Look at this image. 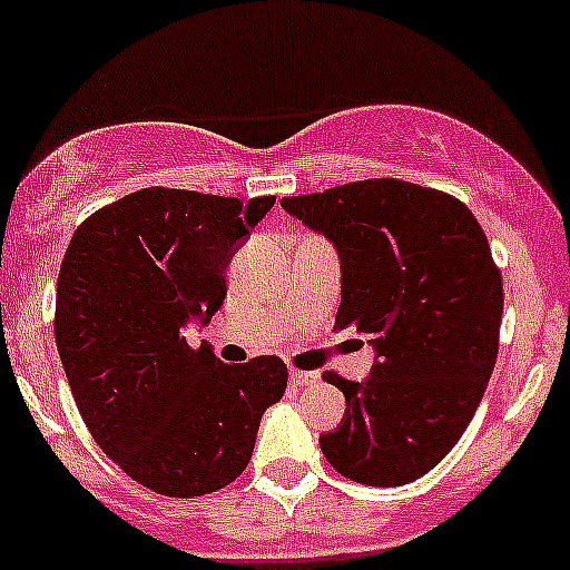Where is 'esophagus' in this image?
I'll return each instance as SVG.
<instances>
[{
	"instance_id": "1",
	"label": "esophagus",
	"mask_w": 570,
	"mask_h": 570,
	"mask_svg": "<svg viewBox=\"0 0 570 570\" xmlns=\"http://www.w3.org/2000/svg\"><path fill=\"white\" fill-rule=\"evenodd\" d=\"M289 379H292V384H297V386H311V384H316V381H318V373H314V371H292Z\"/></svg>"
}]
</instances>
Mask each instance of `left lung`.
Here are the masks:
<instances>
[{"instance_id":"left-lung-1","label":"left lung","mask_w":570,"mask_h":570,"mask_svg":"<svg viewBox=\"0 0 570 570\" xmlns=\"http://www.w3.org/2000/svg\"><path fill=\"white\" fill-rule=\"evenodd\" d=\"M281 205L335 243V327L354 324L379 356L367 381L322 376L346 395L324 458L360 484H409L452 452L495 367L503 281L484 229L452 194L397 178Z\"/></svg>"}]
</instances>
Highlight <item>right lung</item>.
Segmentation results:
<instances>
[{
  "instance_id": "obj_1",
  "label": "right lung",
  "mask_w": 570,
  "mask_h": 570,
  "mask_svg": "<svg viewBox=\"0 0 570 570\" xmlns=\"http://www.w3.org/2000/svg\"><path fill=\"white\" fill-rule=\"evenodd\" d=\"M275 197L148 186L75 229L56 284V346L86 428L129 479L167 498L222 490L286 392L273 354L227 365L186 341L227 297V262Z\"/></svg>"
}]
</instances>
